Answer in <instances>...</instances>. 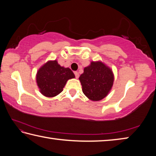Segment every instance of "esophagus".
I'll return each mask as SVG.
<instances>
[{"label":"esophagus","mask_w":156,"mask_h":156,"mask_svg":"<svg viewBox=\"0 0 156 156\" xmlns=\"http://www.w3.org/2000/svg\"><path fill=\"white\" fill-rule=\"evenodd\" d=\"M74 74L76 76V78H78V77H79V73L78 72H74Z\"/></svg>","instance_id":"obj_1"}]
</instances>
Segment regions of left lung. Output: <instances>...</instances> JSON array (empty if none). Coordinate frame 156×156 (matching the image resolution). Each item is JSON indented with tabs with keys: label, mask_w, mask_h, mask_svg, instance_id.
Returning <instances> with one entry per match:
<instances>
[{
	"label": "left lung",
	"mask_w": 156,
	"mask_h": 156,
	"mask_svg": "<svg viewBox=\"0 0 156 156\" xmlns=\"http://www.w3.org/2000/svg\"><path fill=\"white\" fill-rule=\"evenodd\" d=\"M83 94L92 101H99L109 94L114 81L112 69L100 60L91 61L80 76Z\"/></svg>",
	"instance_id": "8db88e82"
}]
</instances>
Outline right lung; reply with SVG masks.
<instances>
[{"instance_id": "add662e5", "label": "right lung", "mask_w": 156, "mask_h": 156, "mask_svg": "<svg viewBox=\"0 0 156 156\" xmlns=\"http://www.w3.org/2000/svg\"><path fill=\"white\" fill-rule=\"evenodd\" d=\"M75 75L69 67H64L57 60H48L37 71V86L42 95L53 98L61 93L68 80L74 78Z\"/></svg>"}]
</instances>
